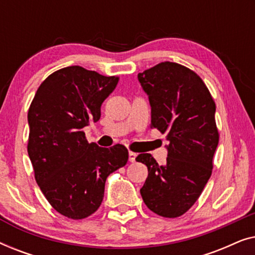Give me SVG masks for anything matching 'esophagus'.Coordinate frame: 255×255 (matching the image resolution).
Segmentation results:
<instances>
[{"mask_svg": "<svg viewBox=\"0 0 255 255\" xmlns=\"http://www.w3.org/2000/svg\"><path fill=\"white\" fill-rule=\"evenodd\" d=\"M135 158H137V154L133 152H128V161L130 162H134Z\"/></svg>", "mask_w": 255, "mask_h": 255, "instance_id": "obj_1", "label": "esophagus"}]
</instances>
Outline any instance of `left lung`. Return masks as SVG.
<instances>
[{"label":"left lung","mask_w":255,"mask_h":255,"mask_svg":"<svg viewBox=\"0 0 255 255\" xmlns=\"http://www.w3.org/2000/svg\"><path fill=\"white\" fill-rule=\"evenodd\" d=\"M138 80L151 104V128L168 140L165 165L148 153L135 158L148 169L140 194L149 210L175 218L193 207L211 176L219 140L216 104L200 76L176 62L158 64Z\"/></svg>","instance_id":"obj_1"}]
</instances>
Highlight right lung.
<instances>
[{"mask_svg":"<svg viewBox=\"0 0 255 255\" xmlns=\"http://www.w3.org/2000/svg\"><path fill=\"white\" fill-rule=\"evenodd\" d=\"M118 83L80 66L52 73L38 88L27 122V153L41 193L59 214L82 219L100 208L107 177L127 165L128 152L87 141L82 128L101 117V106Z\"/></svg>","mask_w":255,"mask_h":255,"instance_id":"obj_1","label":"right lung"}]
</instances>
